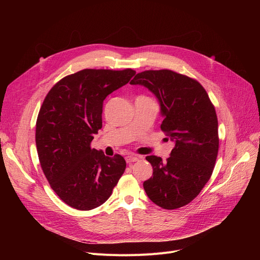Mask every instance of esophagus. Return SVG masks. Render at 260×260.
<instances>
[{"label": "esophagus", "instance_id": "1", "mask_svg": "<svg viewBox=\"0 0 260 260\" xmlns=\"http://www.w3.org/2000/svg\"><path fill=\"white\" fill-rule=\"evenodd\" d=\"M125 160H126V163H132V162H136V161H138L139 160V158L137 157V156H133V155H128V156H126L125 157Z\"/></svg>", "mask_w": 260, "mask_h": 260}]
</instances>
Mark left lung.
I'll use <instances>...</instances> for the list:
<instances>
[{"label":"left lung","instance_id":"left-lung-1","mask_svg":"<svg viewBox=\"0 0 260 260\" xmlns=\"http://www.w3.org/2000/svg\"><path fill=\"white\" fill-rule=\"evenodd\" d=\"M131 84L155 94L163 117L161 129L175 142L166 162L154 155L146 157L153 176L143 182L145 193L162 209L181 208L212 176L219 147L215 107L199 82L170 70L139 73Z\"/></svg>","mask_w":260,"mask_h":260}]
</instances>
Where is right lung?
I'll return each instance as SVG.
<instances>
[{
    "label": "right lung",
    "instance_id": "add662e5",
    "mask_svg": "<svg viewBox=\"0 0 260 260\" xmlns=\"http://www.w3.org/2000/svg\"><path fill=\"white\" fill-rule=\"evenodd\" d=\"M135 74L131 68L80 71L53 85L41 106L36 125L40 165L51 188L74 209L100 207L125 171L124 158L107 157L90 142L102 127L103 101Z\"/></svg>",
    "mask_w": 260,
    "mask_h": 260
}]
</instances>
